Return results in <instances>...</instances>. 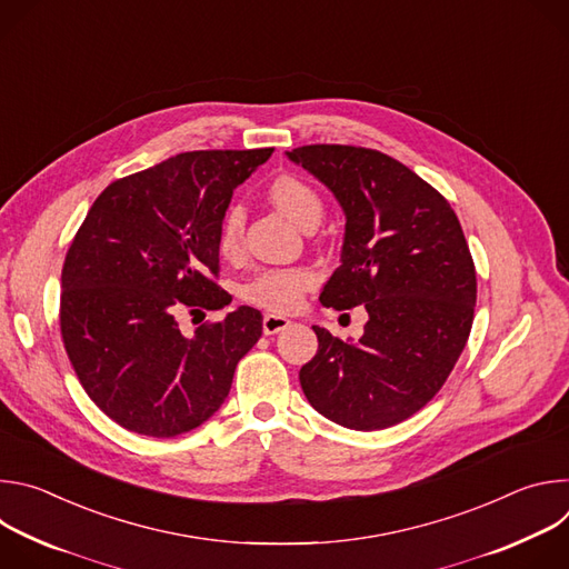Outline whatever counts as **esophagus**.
<instances>
[{"label": "esophagus", "mask_w": 569, "mask_h": 569, "mask_svg": "<svg viewBox=\"0 0 569 569\" xmlns=\"http://www.w3.org/2000/svg\"><path fill=\"white\" fill-rule=\"evenodd\" d=\"M288 327H290V319L288 317L270 315V312L263 317V333L266 336H274V333H279V331H283Z\"/></svg>", "instance_id": "34e87169"}]
</instances>
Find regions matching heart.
<instances>
[{
	"instance_id": "b5f03b06",
	"label": "heart",
	"mask_w": 569,
	"mask_h": 569,
	"mask_svg": "<svg viewBox=\"0 0 569 569\" xmlns=\"http://www.w3.org/2000/svg\"><path fill=\"white\" fill-rule=\"evenodd\" d=\"M272 204L292 222L310 229L323 213L319 193L299 176H277L268 187ZM242 231H246V211L238 204L229 207L218 224L216 246L224 259H236L242 250ZM315 286V274L308 268H272L252 277L240 288V297L270 312H292L301 306L303 295Z\"/></svg>"
}]
</instances>
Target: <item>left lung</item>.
I'll return each instance as SVG.
<instances>
[{
	"mask_svg": "<svg viewBox=\"0 0 569 569\" xmlns=\"http://www.w3.org/2000/svg\"><path fill=\"white\" fill-rule=\"evenodd\" d=\"M288 157L347 213L342 266L319 301L369 312L353 345L312 327L319 347L301 389L345 428L396 426L437 396L470 336L477 277L461 224L432 184L380 150L310 143Z\"/></svg>",
	"mask_w": 569,
	"mask_h": 569,
	"instance_id": "1",
	"label": "left lung"
}]
</instances>
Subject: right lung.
<instances>
[{"mask_svg": "<svg viewBox=\"0 0 569 569\" xmlns=\"http://www.w3.org/2000/svg\"><path fill=\"white\" fill-rule=\"evenodd\" d=\"M272 154L191 150L114 180L92 204L60 277V336L97 408L146 437H178L224 402L238 360L261 338L240 306L184 338L178 312L218 310V224L233 189Z\"/></svg>", "mask_w": 569, "mask_h": 569, "instance_id": "obj_1", "label": "right lung"}]
</instances>
